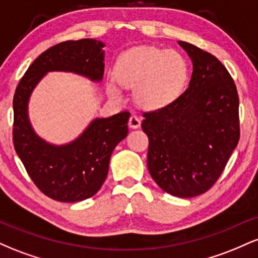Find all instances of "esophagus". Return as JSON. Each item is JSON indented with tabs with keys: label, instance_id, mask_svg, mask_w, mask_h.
I'll use <instances>...</instances> for the list:
<instances>
[{
	"label": "esophagus",
	"instance_id": "1",
	"mask_svg": "<svg viewBox=\"0 0 258 258\" xmlns=\"http://www.w3.org/2000/svg\"><path fill=\"white\" fill-rule=\"evenodd\" d=\"M128 126L130 128H138L141 126V119L138 116H136V115H132L128 120Z\"/></svg>",
	"mask_w": 258,
	"mask_h": 258
}]
</instances>
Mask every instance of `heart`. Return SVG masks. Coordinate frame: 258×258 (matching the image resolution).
Listing matches in <instances>:
<instances>
[{
	"mask_svg": "<svg viewBox=\"0 0 258 258\" xmlns=\"http://www.w3.org/2000/svg\"><path fill=\"white\" fill-rule=\"evenodd\" d=\"M115 79L109 81L112 94H120V85L135 89L139 105L165 108L179 98L188 80V65L178 52L158 47H136L123 52L115 64Z\"/></svg>",
	"mask_w": 258,
	"mask_h": 258,
	"instance_id": "obj_1",
	"label": "heart"
}]
</instances>
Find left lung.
I'll list each match as a JSON object with an SVG mask.
<instances>
[{
	"label": "left lung",
	"mask_w": 258,
	"mask_h": 258,
	"mask_svg": "<svg viewBox=\"0 0 258 258\" xmlns=\"http://www.w3.org/2000/svg\"><path fill=\"white\" fill-rule=\"evenodd\" d=\"M193 64L188 88L172 104L143 114L149 138L148 170L166 193L193 198L223 172L238 146L239 98L224 65L194 44L178 41Z\"/></svg>",
	"instance_id": "left-lung-1"
}]
</instances>
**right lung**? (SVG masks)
Returning <instances> with one entry per match:
<instances>
[{"mask_svg": "<svg viewBox=\"0 0 258 258\" xmlns=\"http://www.w3.org/2000/svg\"><path fill=\"white\" fill-rule=\"evenodd\" d=\"M104 47L105 43L94 38L55 44L35 59L14 93V148L37 188L53 200L78 203L99 190L108 176L112 150L128 133L131 115L122 111L96 117L74 141L53 144L35 132L29 119V100L38 82L52 72L102 81Z\"/></svg>", "mask_w": 258, "mask_h": 258, "instance_id": "right-lung-1", "label": "right lung"}]
</instances>
